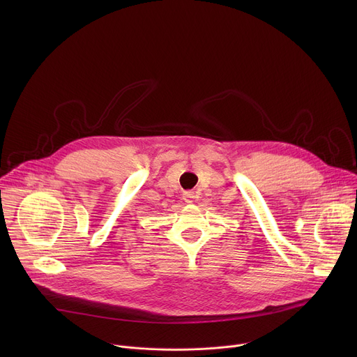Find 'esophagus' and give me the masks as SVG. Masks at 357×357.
<instances>
[{
  "label": "esophagus",
  "instance_id": "1",
  "mask_svg": "<svg viewBox=\"0 0 357 357\" xmlns=\"http://www.w3.org/2000/svg\"><path fill=\"white\" fill-rule=\"evenodd\" d=\"M193 199H195V193H193V192H185V193H183V200H185L186 203H192Z\"/></svg>",
  "mask_w": 357,
  "mask_h": 357
}]
</instances>
